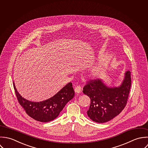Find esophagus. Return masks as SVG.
I'll list each match as a JSON object with an SVG mask.
<instances>
[{
    "mask_svg": "<svg viewBox=\"0 0 148 148\" xmlns=\"http://www.w3.org/2000/svg\"><path fill=\"white\" fill-rule=\"evenodd\" d=\"M74 91H75V92L76 94L81 93V91H82V89H81V88L79 86H77L75 88Z\"/></svg>",
    "mask_w": 148,
    "mask_h": 148,
    "instance_id": "esophagus-1",
    "label": "esophagus"
}]
</instances>
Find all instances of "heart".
Here are the masks:
<instances>
[{
	"label": "heart",
	"mask_w": 148,
	"mask_h": 148,
	"mask_svg": "<svg viewBox=\"0 0 148 148\" xmlns=\"http://www.w3.org/2000/svg\"><path fill=\"white\" fill-rule=\"evenodd\" d=\"M105 59H101L99 63L93 67L90 70V76L92 78H97L99 77L102 73L104 69V63Z\"/></svg>",
	"instance_id": "heart-1"
}]
</instances>
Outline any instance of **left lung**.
<instances>
[{"label":"left lung","mask_w":148,"mask_h":148,"mask_svg":"<svg viewBox=\"0 0 148 148\" xmlns=\"http://www.w3.org/2000/svg\"><path fill=\"white\" fill-rule=\"evenodd\" d=\"M130 86L129 70L125 73L123 79L118 86H108L103 79L90 81L83 90L91 100L88 117L94 122L104 123L118 116L126 105Z\"/></svg>","instance_id":"8db88e82"}]
</instances>
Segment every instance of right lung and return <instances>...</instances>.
Here are the masks:
<instances>
[{"instance_id": "obj_1", "label": "right lung", "mask_w": 148, "mask_h": 148, "mask_svg": "<svg viewBox=\"0 0 148 148\" xmlns=\"http://www.w3.org/2000/svg\"><path fill=\"white\" fill-rule=\"evenodd\" d=\"M14 88L19 103L26 113L31 118L42 122H47L58 117L64 106L73 98L75 94L72 84L70 82L52 97L40 102H32L21 95L14 82Z\"/></svg>"}]
</instances>
